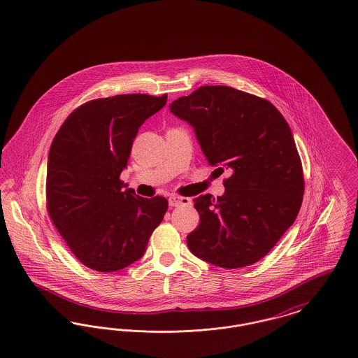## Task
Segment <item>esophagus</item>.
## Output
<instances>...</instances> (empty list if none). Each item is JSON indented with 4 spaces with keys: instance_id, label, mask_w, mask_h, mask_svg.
Returning <instances> with one entry per match:
<instances>
[{
    "instance_id": "esophagus-1",
    "label": "esophagus",
    "mask_w": 358,
    "mask_h": 358,
    "mask_svg": "<svg viewBox=\"0 0 358 358\" xmlns=\"http://www.w3.org/2000/svg\"><path fill=\"white\" fill-rule=\"evenodd\" d=\"M189 203H190V200L187 197H181V196H176V194L169 197V205L171 206H178V205L189 204Z\"/></svg>"
}]
</instances>
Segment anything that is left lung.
<instances>
[{
  "mask_svg": "<svg viewBox=\"0 0 358 358\" xmlns=\"http://www.w3.org/2000/svg\"><path fill=\"white\" fill-rule=\"evenodd\" d=\"M196 133L225 192L193 200L199 227L190 252L222 268L247 267L267 255L295 222L305 181L289 123L273 103L228 85H203L171 103Z\"/></svg>",
  "mask_w": 358,
  "mask_h": 358,
  "instance_id": "1",
  "label": "left lung"
}]
</instances>
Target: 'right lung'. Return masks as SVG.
Instances as JSON below:
<instances>
[{
	"label": "right lung",
	"instance_id": "obj_1",
	"mask_svg": "<svg viewBox=\"0 0 358 358\" xmlns=\"http://www.w3.org/2000/svg\"><path fill=\"white\" fill-rule=\"evenodd\" d=\"M168 95L124 94L82 104L52 141L47 209L72 254L85 267L114 273L141 259L162 222L168 200L143 199L120 181L133 141Z\"/></svg>",
	"mask_w": 358,
	"mask_h": 358
}]
</instances>
